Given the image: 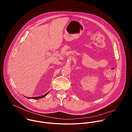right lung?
Here are the masks:
<instances>
[{"instance_id":"add662e5","label":"right lung","mask_w":132,"mask_h":132,"mask_svg":"<svg viewBox=\"0 0 132 132\" xmlns=\"http://www.w3.org/2000/svg\"><path fill=\"white\" fill-rule=\"evenodd\" d=\"M49 92V91L48 92H47L46 94H45L44 95H43V96H38V97H26V98H27L28 99H41V98H43V97H44L45 96H46L47 94H48V93Z\"/></svg>"}]
</instances>
